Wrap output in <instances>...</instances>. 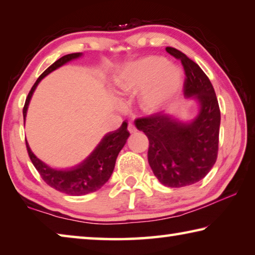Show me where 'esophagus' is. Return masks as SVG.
<instances>
[{"label":"esophagus","mask_w":255,"mask_h":255,"mask_svg":"<svg viewBox=\"0 0 255 255\" xmlns=\"http://www.w3.org/2000/svg\"><path fill=\"white\" fill-rule=\"evenodd\" d=\"M128 130H129V132L130 133H133V132H136L137 131V128L133 126L132 124H129V126H128Z\"/></svg>","instance_id":"34e87169"}]
</instances>
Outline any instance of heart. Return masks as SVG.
Wrapping results in <instances>:
<instances>
[{
    "label": "heart",
    "instance_id": "b5f03b06",
    "mask_svg": "<svg viewBox=\"0 0 255 255\" xmlns=\"http://www.w3.org/2000/svg\"><path fill=\"white\" fill-rule=\"evenodd\" d=\"M114 83L126 96L141 93V109L153 114L163 109L179 92L182 72L161 56H147L124 66Z\"/></svg>",
    "mask_w": 255,
    "mask_h": 255
}]
</instances>
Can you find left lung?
<instances>
[{
    "label": "left lung",
    "instance_id": "obj_1",
    "mask_svg": "<svg viewBox=\"0 0 255 255\" xmlns=\"http://www.w3.org/2000/svg\"><path fill=\"white\" fill-rule=\"evenodd\" d=\"M166 51L181 60L184 97L197 100L199 111L189 122L159 112L137 118L135 125L149 140L147 156L154 175L166 187L181 188L204 179L216 163L221 110L214 86L199 65L173 47Z\"/></svg>",
    "mask_w": 255,
    "mask_h": 255
}]
</instances>
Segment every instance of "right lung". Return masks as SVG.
<instances>
[{
  "mask_svg": "<svg viewBox=\"0 0 255 255\" xmlns=\"http://www.w3.org/2000/svg\"><path fill=\"white\" fill-rule=\"evenodd\" d=\"M80 56H82L81 53H74L63 56L58 60H56L54 64H51L38 77L36 83L33 84L31 90H30L27 99H25V103L23 107L24 120L25 116H27L30 99H31L38 83L46 75H48L49 73L55 71L56 68L63 66L64 64L71 62L72 59L79 58ZM129 135L130 133L127 130V123L124 122L117 130L108 132L102 138V140L99 143L96 149L86 157V159H84L79 165L72 167L70 170L51 169L50 166L40 161L31 152L28 143H25V145H27L29 157L31 159L33 166L36 167V170L39 172L42 180L49 187L71 196H83L97 191V190L100 189L110 179L115 169L116 159H117L120 150L123 149L125 144H126Z\"/></svg>",
  "mask_w": 255,
  "mask_h": 255,
  "instance_id": "add662e5",
  "label": "right lung"
}]
</instances>
